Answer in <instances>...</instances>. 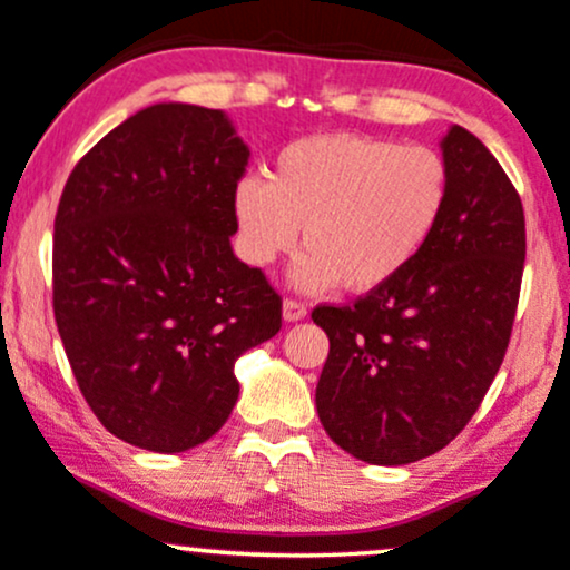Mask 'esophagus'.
<instances>
[{"label": "esophagus", "instance_id": "esophagus-1", "mask_svg": "<svg viewBox=\"0 0 570 570\" xmlns=\"http://www.w3.org/2000/svg\"><path fill=\"white\" fill-rule=\"evenodd\" d=\"M308 316V308L297 299H284V318L286 322H299V318Z\"/></svg>", "mask_w": 570, "mask_h": 570}]
</instances>
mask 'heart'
Returning <instances> with one entry per match:
<instances>
[{
  "label": "heart",
  "instance_id": "1",
  "mask_svg": "<svg viewBox=\"0 0 570 570\" xmlns=\"http://www.w3.org/2000/svg\"><path fill=\"white\" fill-rule=\"evenodd\" d=\"M452 199V170L435 148L390 137L322 135L292 142L271 180L243 175L233 191L240 254L273 265L297 246L295 284H341L367 295L409 271L428 248Z\"/></svg>",
  "mask_w": 570,
  "mask_h": 570
}]
</instances>
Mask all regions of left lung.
Returning a JSON list of instances; mask_svg holds the SVG:
<instances>
[{"label":"left lung","instance_id":"8db88e82","mask_svg":"<svg viewBox=\"0 0 570 570\" xmlns=\"http://www.w3.org/2000/svg\"><path fill=\"white\" fill-rule=\"evenodd\" d=\"M452 199L414 265L352 305H318L330 337L316 411L343 452L409 465L471 422L509 348L524 271L522 199L484 142L441 140Z\"/></svg>","mask_w":570,"mask_h":570}]
</instances>
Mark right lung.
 <instances>
[{
	"mask_svg": "<svg viewBox=\"0 0 570 570\" xmlns=\"http://www.w3.org/2000/svg\"><path fill=\"white\" fill-rule=\"evenodd\" d=\"M246 142L222 110L159 102L75 165L53 222V316L102 428L175 454L222 430L235 360L281 330V297L233 254Z\"/></svg>",
	"mask_w": 570,
	"mask_h": 570,
	"instance_id": "1",
	"label": "right lung"
}]
</instances>
